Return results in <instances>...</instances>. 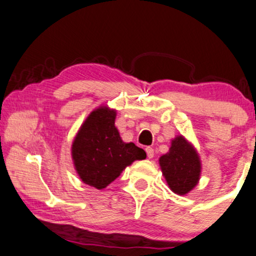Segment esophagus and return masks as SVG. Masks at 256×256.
<instances>
[{
  "label": "esophagus",
  "instance_id": "1",
  "mask_svg": "<svg viewBox=\"0 0 256 256\" xmlns=\"http://www.w3.org/2000/svg\"><path fill=\"white\" fill-rule=\"evenodd\" d=\"M146 156H148V158H152L154 157V149L152 148H150V146H148V148H146Z\"/></svg>",
  "mask_w": 256,
  "mask_h": 256
}]
</instances>
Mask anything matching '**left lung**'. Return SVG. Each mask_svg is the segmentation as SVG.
I'll list each match as a JSON object with an SVG mask.
<instances>
[{
	"mask_svg": "<svg viewBox=\"0 0 256 256\" xmlns=\"http://www.w3.org/2000/svg\"><path fill=\"white\" fill-rule=\"evenodd\" d=\"M159 165L168 187L178 195L187 194L198 182L201 160L194 146L184 136L172 140L168 152L159 158Z\"/></svg>",
	"mask_w": 256,
	"mask_h": 256,
	"instance_id": "left-lung-1",
	"label": "left lung"
}]
</instances>
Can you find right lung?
Masks as SVG:
<instances>
[{
    "mask_svg": "<svg viewBox=\"0 0 256 256\" xmlns=\"http://www.w3.org/2000/svg\"><path fill=\"white\" fill-rule=\"evenodd\" d=\"M116 110L102 106L92 110L72 142L76 172L84 184L106 188L135 160L146 159V151L124 143L116 127Z\"/></svg>",
    "mask_w": 256,
    "mask_h": 256,
    "instance_id": "1",
    "label": "right lung"
}]
</instances>
